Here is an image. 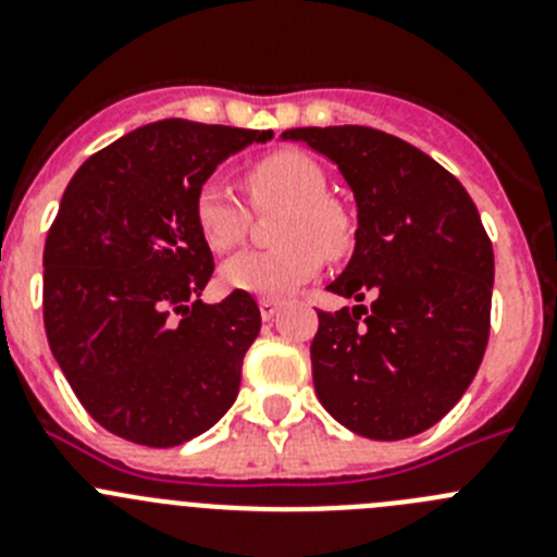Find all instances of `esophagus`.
Returning <instances> with one entry per match:
<instances>
[{"label": "esophagus", "mask_w": 557, "mask_h": 557, "mask_svg": "<svg viewBox=\"0 0 557 557\" xmlns=\"http://www.w3.org/2000/svg\"><path fill=\"white\" fill-rule=\"evenodd\" d=\"M284 304L278 301V298H259V312H262L264 321H270V318H275L278 314V309H282Z\"/></svg>", "instance_id": "34e87169"}]
</instances>
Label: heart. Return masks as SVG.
<instances>
[{"label": "heart", "mask_w": 557, "mask_h": 557, "mask_svg": "<svg viewBox=\"0 0 557 557\" xmlns=\"http://www.w3.org/2000/svg\"><path fill=\"white\" fill-rule=\"evenodd\" d=\"M245 184L259 211H284L275 220L270 250H248L223 264L225 287L253 295H287L321 273L323 253L343 259L354 248V220L326 198L321 164L298 150H278L248 166ZM191 218L203 243L218 253L245 243L250 211L223 178H206L195 191Z\"/></svg>", "instance_id": "1"}]
</instances>
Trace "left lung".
Masks as SVG:
<instances>
[{"instance_id": "1", "label": "left lung", "mask_w": 557, "mask_h": 557, "mask_svg": "<svg viewBox=\"0 0 557 557\" xmlns=\"http://www.w3.org/2000/svg\"><path fill=\"white\" fill-rule=\"evenodd\" d=\"M337 164L357 200V245L329 289L366 301L318 312L314 393L329 416L373 441L435 426L482 362L494 248L460 181L426 152L362 125L293 127Z\"/></svg>"}]
</instances>
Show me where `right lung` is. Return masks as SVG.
<instances>
[{
    "label": "right lung",
    "mask_w": 557,
    "mask_h": 557,
    "mask_svg": "<svg viewBox=\"0 0 557 557\" xmlns=\"http://www.w3.org/2000/svg\"><path fill=\"white\" fill-rule=\"evenodd\" d=\"M270 131L161 120L95 152L63 191L44 245V329L97 424L166 449L234 405L262 329L250 293L203 304L214 273L191 203L231 152Z\"/></svg>",
    "instance_id": "right-lung-1"
}]
</instances>
